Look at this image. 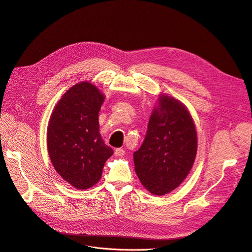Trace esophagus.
<instances>
[{"mask_svg":"<svg viewBox=\"0 0 252 252\" xmlns=\"http://www.w3.org/2000/svg\"><path fill=\"white\" fill-rule=\"evenodd\" d=\"M114 153L116 156H123L125 154V150L122 148H117V149H115Z\"/></svg>","mask_w":252,"mask_h":252,"instance_id":"obj_1","label":"esophagus"}]
</instances>
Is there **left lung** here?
<instances>
[{
    "instance_id": "left-lung-1",
    "label": "left lung",
    "mask_w": 252,
    "mask_h": 252,
    "mask_svg": "<svg viewBox=\"0 0 252 252\" xmlns=\"http://www.w3.org/2000/svg\"><path fill=\"white\" fill-rule=\"evenodd\" d=\"M159 101L133 158L142 185L151 193L163 195L179 187L189 173L197 139L191 116L181 102L167 95Z\"/></svg>"
}]
</instances>
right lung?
<instances>
[{"instance_id":"1","label":"right lung","mask_w":252,"mask_h":252,"mask_svg":"<svg viewBox=\"0 0 252 252\" xmlns=\"http://www.w3.org/2000/svg\"><path fill=\"white\" fill-rule=\"evenodd\" d=\"M104 96L93 84H75L57 104L47 128L50 161L63 180L86 189L101 178L113 150L99 133L98 114Z\"/></svg>"}]
</instances>
